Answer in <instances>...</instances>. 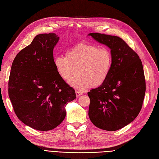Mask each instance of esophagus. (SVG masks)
<instances>
[{
	"label": "esophagus",
	"instance_id": "34e87169",
	"mask_svg": "<svg viewBox=\"0 0 159 159\" xmlns=\"http://www.w3.org/2000/svg\"><path fill=\"white\" fill-rule=\"evenodd\" d=\"M82 94H83V93H82V92H81V91H75V95H76V96H77L78 97H80V95H81Z\"/></svg>",
	"mask_w": 159,
	"mask_h": 159
}]
</instances>
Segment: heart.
<instances>
[{"label": "heart", "instance_id": "obj_1", "mask_svg": "<svg viewBox=\"0 0 159 159\" xmlns=\"http://www.w3.org/2000/svg\"><path fill=\"white\" fill-rule=\"evenodd\" d=\"M54 65L58 75L80 91L91 86L99 87L105 83L112 66V56L107 48L91 44H79L70 48L65 56L54 58Z\"/></svg>", "mask_w": 159, "mask_h": 159}]
</instances>
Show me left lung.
<instances>
[{
  "label": "left lung",
  "instance_id": "left-lung-1",
  "mask_svg": "<svg viewBox=\"0 0 159 159\" xmlns=\"http://www.w3.org/2000/svg\"><path fill=\"white\" fill-rule=\"evenodd\" d=\"M88 35L111 49V72L105 83L87 93L89 117L96 127L116 131L133 122L139 114L145 93L141 61L117 36L91 33Z\"/></svg>",
  "mask_w": 159,
  "mask_h": 159
}]
</instances>
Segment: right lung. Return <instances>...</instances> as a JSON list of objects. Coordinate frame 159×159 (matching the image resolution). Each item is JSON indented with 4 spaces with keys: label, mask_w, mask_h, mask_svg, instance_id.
<instances>
[{
    "label": "right lung",
    "mask_w": 159,
    "mask_h": 159,
    "mask_svg": "<svg viewBox=\"0 0 159 159\" xmlns=\"http://www.w3.org/2000/svg\"><path fill=\"white\" fill-rule=\"evenodd\" d=\"M58 41L55 34L36 35L11 67L8 95L14 111L24 124L37 130H51L61 124L66 106L76 98L54 67L53 49Z\"/></svg>",
    "instance_id": "1"
}]
</instances>
